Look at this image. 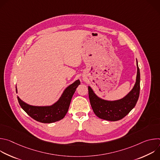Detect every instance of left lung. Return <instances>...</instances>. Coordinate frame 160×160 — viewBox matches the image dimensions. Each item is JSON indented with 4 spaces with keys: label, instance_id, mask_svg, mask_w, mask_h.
<instances>
[{
    "label": "left lung",
    "instance_id": "left-lung-1",
    "mask_svg": "<svg viewBox=\"0 0 160 160\" xmlns=\"http://www.w3.org/2000/svg\"><path fill=\"white\" fill-rule=\"evenodd\" d=\"M137 62V76L133 87L123 98L109 101L98 96L93 89L88 86V97L95 115L101 119L115 122L124 118L135 107L138 101L140 92V70Z\"/></svg>",
    "mask_w": 160,
    "mask_h": 160
}]
</instances>
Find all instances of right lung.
Instances as JSON below:
<instances>
[{
	"label": "right lung",
	"instance_id": "right-lung-1",
	"mask_svg": "<svg viewBox=\"0 0 160 160\" xmlns=\"http://www.w3.org/2000/svg\"><path fill=\"white\" fill-rule=\"evenodd\" d=\"M80 84V80H77L68 86L59 99L50 106H33L22 101L18 96L17 98L21 108L30 117L41 123H51L59 121L65 117L76 88ZM16 88V93H18L17 87Z\"/></svg>",
	"mask_w": 160,
	"mask_h": 160
}]
</instances>
